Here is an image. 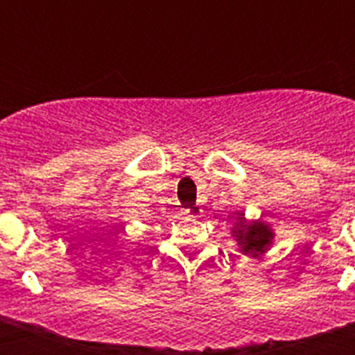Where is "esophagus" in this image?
I'll return each instance as SVG.
<instances>
[{"label": "esophagus", "mask_w": 355, "mask_h": 355, "mask_svg": "<svg viewBox=\"0 0 355 355\" xmlns=\"http://www.w3.org/2000/svg\"><path fill=\"white\" fill-rule=\"evenodd\" d=\"M183 213H184V216H187L188 220H196V218H199V216H200L202 209H200V206L193 205V206H190V208L184 209Z\"/></svg>", "instance_id": "esophagus-1"}]
</instances>
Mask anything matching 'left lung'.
<instances>
[{
    "label": "left lung",
    "instance_id": "left-lung-1",
    "mask_svg": "<svg viewBox=\"0 0 355 355\" xmlns=\"http://www.w3.org/2000/svg\"><path fill=\"white\" fill-rule=\"evenodd\" d=\"M236 220V229H234L233 233L236 234V240L241 245V250L245 254H252V256L265 252L266 247L270 245V240L274 238L272 229L259 220L247 224L245 218H243V213H238Z\"/></svg>",
    "mask_w": 355,
    "mask_h": 355
}]
</instances>
